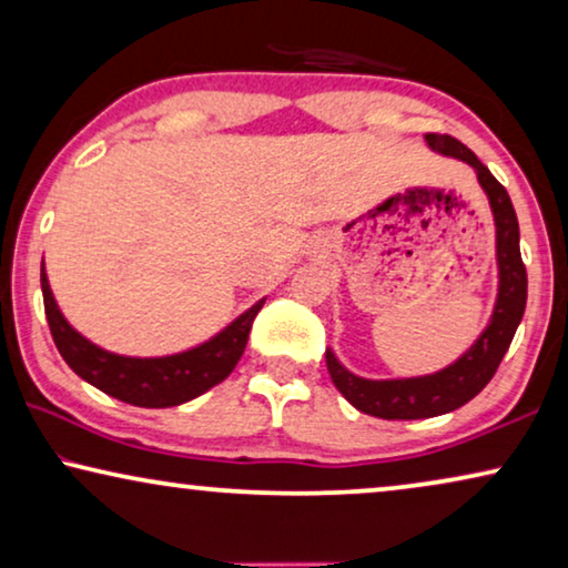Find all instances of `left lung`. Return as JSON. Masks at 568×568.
<instances>
[{
    "label": "left lung",
    "instance_id": "1",
    "mask_svg": "<svg viewBox=\"0 0 568 568\" xmlns=\"http://www.w3.org/2000/svg\"><path fill=\"white\" fill-rule=\"evenodd\" d=\"M426 144L442 158L460 160L476 170L480 189L491 206L496 224V268H499V290H496L494 313L480 336L468 352L457 356L445 369L418 377L369 379L348 372L333 348H325L333 385L362 414L377 418H432L460 408L484 390L494 372L507 354L515 331L525 315L527 271L519 255V224L515 206L504 185L496 181L484 162L468 146L447 134H426Z\"/></svg>",
    "mask_w": 568,
    "mask_h": 568
}]
</instances>
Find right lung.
I'll return each instance as SVG.
<instances>
[{
    "mask_svg": "<svg viewBox=\"0 0 568 568\" xmlns=\"http://www.w3.org/2000/svg\"><path fill=\"white\" fill-rule=\"evenodd\" d=\"M41 290L53 344L69 367L84 383L139 408L181 406L220 385L243 356L247 333L266 302V297L258 300L230 325H224L216 336L185 352L168 356H123L105 352L72 328V323L57 305L45 266H41Z\"/></svg>",
    "mask_w": 568,
    "mask_h": 568,
    "instance_id": "1",
    "label": "right lung"
}]
</instances>
